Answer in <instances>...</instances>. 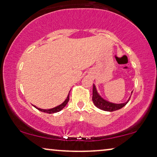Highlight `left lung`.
<instances>
[{
  "label": "left lung",
  "mask_w": 157,
  "mask_h": 157,
  "mask_svg": "<svg viewBox=\"0 0 157 157\" xmlns=\"http://www.w3.org/2000/svg\"><path fill=\"white\" fill-rule=\"evenodd\" d=\"M133 92H131L132 94ZM131 96L127 100V101L124 102L122 103H112V102L108 101V100L104 99L101 95L98 93L97 89H96L95 85L93 84V102L96 107L102 110H105V111L112 112L115 111V110H119L123 107H124L127 103H128L129 100H130Z\"/></svg>",
  "instance_id": "left-lung-1"
}]
</instances>
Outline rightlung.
Here are the masks:
<instances>
[{"label": "right lung", "mask_w": 157, "mask_h": 157, "mask_svg": "<svg viewBox=\"0 0 157 157\" xmlns=\"http://www.w3.org/2000/svg\"><path fill=\"white\" fill-rule=\"evenodd\" d=\"M69 99H70V93H69L67 97L65 99V100L62 103V104H60V105L56 106V107L54 108H50V109H41V108H37L36 106H34L35 108H36L37 110H40L41 112H44V113H49V114H52V113H57V112H59L60 110H62L63 108L65 107L67 104L68 101H69Z\"/></svg>", "instance_id": "1"}]
</instances>
